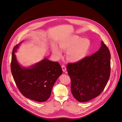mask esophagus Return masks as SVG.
<instances>
[{
  "mask_svg": "<svg viewBox=\"0 0 122 122\" xmlns=\"http://www.w3.org/2000/svg\"><path fill=\"white\" fill-rule=\"evenodd\" d=\"M62 68L63 71H64V72L66 71V66L64 65H62Z\"/></svg>",
  "mask_w": 122,
  "mask_h": 122,
  "instance_id": "obj_1",
  "label": "esophagus"
}]
</instances>
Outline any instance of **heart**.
<instances>
[{"instance_id": "heart-1", "label": "heart", "mask_w": 122, "mask_h": 122, "mask_svg": "<svg viewBox=\"0 0 122 122\" xmlns=\"http://www.w3.org/2000/svg\"><path fill=\"white\" fill-rule=\"evenodd\" d=\"M90 41L87 39H82L77 36L69 37L60 41L59 48L62 51L68 50L67 53V59L71 62H78L84 58L87 54L90 48ZM53 53L60 57L62 53L56 47L53 48Z\"/></svg>"}]
</instances>
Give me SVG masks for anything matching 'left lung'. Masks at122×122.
I'll return each mask as SVG.
<instances>
[{
  "mask_svg": "<svg viewBox=\"0 0 122 122\" xmlns=\"http://www.w3.org/2000/svg\"><path fill=\"white\" fill-rule=\"evenodd\" d=\"M68 74L71 79V91L74 98L85 102L98 96L104 90L111 73V54L106 44L96 53L81 60L68 63Z\"/></svg>",
  "mask_w": 122,
  "mask_h": 122,
  "instance_id": "obj_1",
  "label": "left lung"
}]
</instances>
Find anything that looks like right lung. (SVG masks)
<instances>
[{"label":"right lung","mask_w":122,"mask_h":122,"mask_svg":"<svg viewBox=\"0 0 122 122\" xmlns=\"http://www.w3.org/2000/svg\"><path fill=\"white\" fill-rule=\"evenodd\" d=\"M20 43L14 47L12 52L10 68L14 81L25 97L37 102L46 101L55 82L62 74L61 66L57 62L45 58L29 68L22 67L14 54Z\"/></svg>","instance_id":"right-lung-1"}]
</instances>
